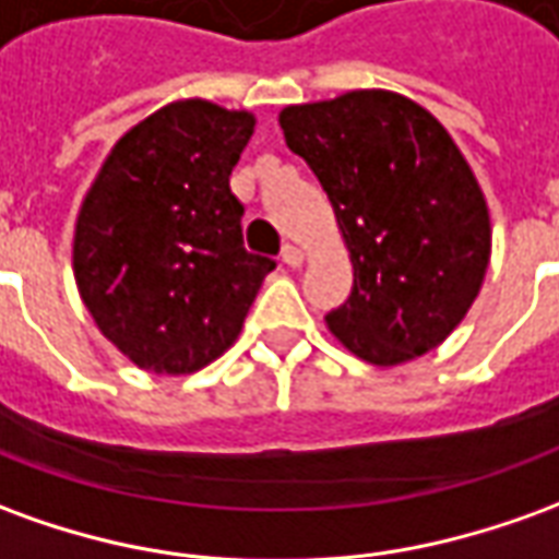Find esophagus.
Listing matches in <instances>:
<instances>
[{
	"label": "esophagus",
	"instance_id": "esophagus-1",
	"mask_svg": "<svg viewBox=\"0 0 559 559\" xmlns=\"http://www.w3.org/2000/svg\"><path fill=\"white\" fill-rule=\"evenodd\" d=\"M302 260H306V257H302V251H299L296 245H287V248L281 251V263H284V266L299 269L302 266Z\"/></svg>",
	"mask_w": 559,
	"mask_h": 559
}]
</instances>
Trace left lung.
<instances>
[{
  "mask_svg": "<svg viewBox=\"0 0 559 559\" xmlns=\"http://www.w3.org/2000/svg\"><path fill=\"white\" fill-rule=\"evenodd\" d=\"M281 130L350 251L354 290L326 314L338 342L374 366L444 342L481 290L490 217L442 123L400 93L354 90L284 108Z\"/></svg>",
  "mask_w": 559,
  "mask_h": 559,
  "instance_id": "1",
  "label": "left lung"
}]
</instances>
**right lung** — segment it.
<instances>
[{
	"label": "right lung",
	"mask_w": 559,
	"mask_h": 559,
	"mask_svg": "<svg viewBox=\"0 0 559 559\" xmlns=\"http://www.w3.org/2000/svg\"><path fill=\"white\" fill-rule=\"evenodd\" d=\"M251 132L248 111L166 105L115 144L81 205V299L147 372H197L221 357L275 269L245 251V205L229 190Z\"/></svg>",
	"instance_id": "obj_1"
}]
</instances>
